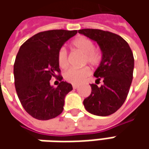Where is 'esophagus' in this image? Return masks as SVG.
I'll return each mask as SVG.
<instances>
[{"label": "esophagus", "mask_w": 149, "mask_h": 149, "mask_svg": "<svg viewBox=\"0 0 149 149\" xmlns=\"http://www.w3.org/2000/svg\"><path fill=\"white\" fill-rule=\"evenodd\" d=\"M78 87H79V86H78V85H76V84H74V85H73V88H74V89H78Z\"/></svg>", "instance_id": "obj_1"}]
</instances>
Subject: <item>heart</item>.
Instances as JSON below:
<instances>
[{
    "mask_svg": "<svg viewBox=\"0 0 149 149\" xmlns=\"http://www.w3.org/2000/svg\"><path fill=\"white\" fill-rule=\"evenodd\" d=\"M72 46L80 52L84 54V63L95 65L99 64L100 61V54L94 49L95 45L91 40L84 36H79L75 38L72 41ZM58 64L62 69H65L68 66V56L67 51L65 48H61L58 53ZM90 71L88 68L84 69H69L65 73V79L73 84H80L87 79L89 75Z\"/></svg>",
    "mask_w": 149,
    "mask_h": 149,
    "instance_id": "heart-1",
    "label": "heart"
}]
</instances>
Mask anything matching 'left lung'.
Wrapping results in <instances>:
<instances>
[{"label": "left lung", "instance_id": "8db88e82", "mask_svg": "<svg viewBox=\"0 0 149 149\" xmlns=\"http://www.w3.org/2000/svg\"><path fill=\"white\" fill-rule=\"evenodd\" d=\"M79 33L93 40L100 46L102 58L94 73L104 84H90L91 94L84 100L87 111L98 116H108L123 105L133 80L134 59L123 38L112 32L97 29H83Z\"/></svg>", "mask_w": 149, "mask_h": 149}]
</instances>
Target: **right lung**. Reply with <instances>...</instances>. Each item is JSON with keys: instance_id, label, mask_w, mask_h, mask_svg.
Here are the masks:
<instances>
[{"instance_id": "1", "label": "right lung", "mask_w": 149, "mask_h": 149, "mask_svg": "<svg viewBox=\"0 0 149 149\" xmlns=\"http://www.w3.org/2000/svg\"><path fill=\"white\" fill-rule=\"evenodd\" d=\"M77 31L52 30L40 32L20 46L14 65L15 90L23 108L39 120H48L60 114L71 84L62 81L57 88L50 85L52 77L60 73L58 53Z\"/></svg>"}]
</instances>
